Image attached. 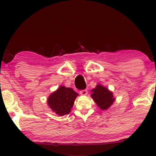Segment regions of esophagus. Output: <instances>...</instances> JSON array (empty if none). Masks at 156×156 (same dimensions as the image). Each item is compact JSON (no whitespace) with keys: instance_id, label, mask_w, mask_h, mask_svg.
<instances>
[{"instance_id":"esophagus-1","label":"esophagus","mask_w":156,"mask_h":156,"mask_svg":"<svg viewBox=\"0 0 156 156\" xmlns=\"http://www.w3.org/2000/svg\"><path fill=\"white\" fill-rule=\"evenodd\" d=\"M87 93H88V90L86 89L85 90H82L80 91V94L81 95H86Z\"/></svg>"}]
</instances>
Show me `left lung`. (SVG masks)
<instances>
[{
	"label": "left lung",
	"mask_w": 156,
	"mask_h": 156,
	"mask_svg": "<svg viewBox=\"0 0 156 156\" xmlns=\"http://www.w3.org/2000/svg\"><path fill=\"white\" fill-rule=\"evenodd\" d=\"M92 92L91 97L101 110H104L110 108L115 100L112 92L103 86L97 85Z\"/></svg>",
	"instance_id": "left-lung-1"
}]
</instances>
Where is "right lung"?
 <instances>
[{"label": "right lung", "mask_w": 156, "mask_h": 156, "mask_svg": "<svg viewBox=\"0 0 156 156\" xmlns=\"http://www.w3.org/2000/svg\"><path fill=\"white\" fill-rule=\"evenodd\" d=\"M78 94L70 88L59 87L48 99V105L51 110L59 116L68 114L71 112Z\"/></svg>", "instance_id": "1"}]
</instances>
